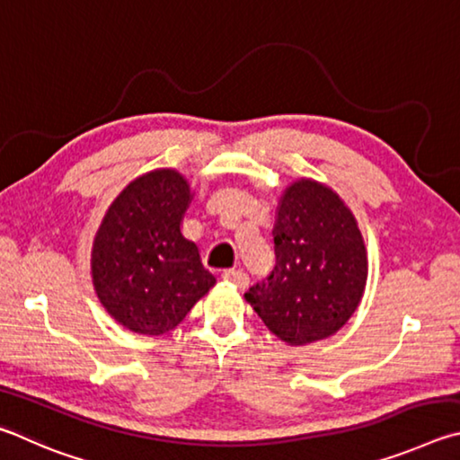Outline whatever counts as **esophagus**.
Instances as JSON below:
<instances>
[{"instance_id": "obj_1", "label": "esophagus", "mask_w": 460, "mask_h": 460, "mask_svg": "<svg viewBox=\"0 0 460 460\" xmlns=\"http://www.w3.org/2000/svg\"><path fill=\"white\" fill-rule=\"evenodd\" d=\"M222 279L230 280V283H234L238 288H246L248 283H251V279H248V275L243 269H226L222 272Z\"/></svg>"}]
</instances>
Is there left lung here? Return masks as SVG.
Segmentation results:
<instances>
[{
    "instance_id": "obj_1",
    "label": "left lung",
    "mask_w": 460,
    "mask_h": 460,
    "mask_svg": "<svg viewBox=\"0 0 460 460\" xmlns=\"http://www.w3.org/2000/svg\"><path fill=\"white\" fill-rule=\"evenodd\" d=\"M275 269L244 293L288 345L325 340L358 309L367 259L358 222L335 191L301 180L285 191L272 230Z\"/></svg>"
}]
</instances>
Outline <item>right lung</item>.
Instances as JSON below:
<instances>
[{"label":"right lung","instance_id":"1","mask_svg":"<svg viewBox=\"0 0 460 460\" xmlns=\"http://www.w3.org/2000/svg\"><path fill=\"white\" fill-rule=\"evenodd\" d=\"M188 204V181L173 169H157L120 191L96 232V295L135 333L172 332L216 283L198 246L181 236Z\"/></svg>","mask_w":460,"mask_h":460}]
</instances>
